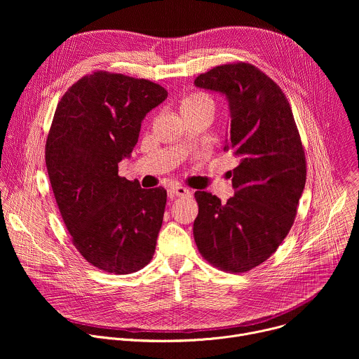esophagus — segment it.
<instances>
[{
	"label": "esophagus",
	"mask_w": 359,
	"mask_h": 359,
	"mask_svg": "<svg viewBox=\"0 0 359 359\" xmlns=\"http://www.w3.org/2000/svg\"><path fill=\"white\" fill-rule=\"evenodd\" d=\"M169 194L172 197H183V196L190 194V191H189V189H186L183 186H173L169 189Z\"/></svg>",
	"instance_id": "esophagus-1"
}]
</instances>
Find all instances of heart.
I'll list each match as a JSON object with an SVG mask.
<instances>
[{"label":"heart","mask_w":359,"mask_h":359,"mask_svg":"<svg viewBox=\"0 0 359 359\" xmlns=\"http://www.w3.org/2000/svg\"><path fill=\"white\" fill-rule=\"evenodd\" d=\"M180 114H196V112H208L213 115L215 112V102L210 96L204 93H191L182 99L180 102Z\"/></svg>","instance_id":"b5f03b06"}]
</instances>
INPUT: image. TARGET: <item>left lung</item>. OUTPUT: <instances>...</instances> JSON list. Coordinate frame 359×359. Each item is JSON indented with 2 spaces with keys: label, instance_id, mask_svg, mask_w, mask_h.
<instances>
[{
  "label": "left lung",
  "instance_id": "8db88e82",
  "mask_svg": "<svg viewBox=\"0 0 359 359\" xmlns=\"http://www.w3.org/2000/svg\"><path fill=\"white\" fill-rule=\"evenodd\" d=\"M220 93L229 108L223 150L238 158L229 172L234 196L222 204L196 191L193 236L215 267L245 273L264 263L288 234L305 186V155L280 86L250 64L220 65L194 79Z\"/></svg>",
  "mask_w": 359,
  "mask_h": 359
}]
</instances>
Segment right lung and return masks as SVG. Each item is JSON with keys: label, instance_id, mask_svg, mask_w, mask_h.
I'll use <instances>...</instances> for the list:
<instances>
[{"label": "right lung", "instance_id": "add662e5", "mask_svg": "<svg viewBox=\"0 0 359 359\" xmlns=\"http://www.w3.org/2000/svg\"><path fill=\"white\" fill-rule=\"evenodd\" d=\"M168 92L122 74L93 72L62 96L50 126L45 162L72 243L92 266L130 274L153 257L166 190L142 189L118 175L137 143L144 116Z\"/></svg>", "mask_w": 359, "mask_h": 359}]
</instances>
